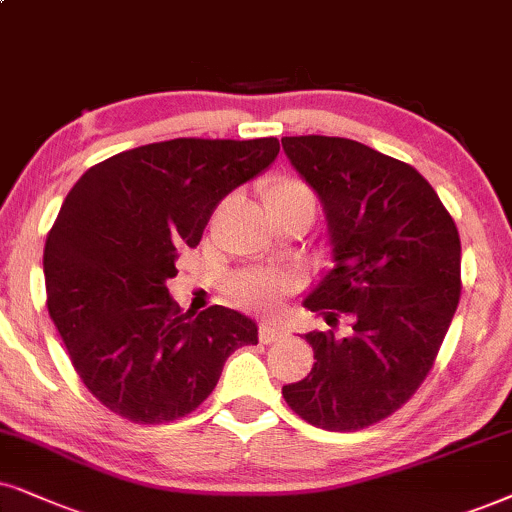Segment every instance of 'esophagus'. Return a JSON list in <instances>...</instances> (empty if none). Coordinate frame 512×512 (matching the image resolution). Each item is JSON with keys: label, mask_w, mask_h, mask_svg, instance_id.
Returning <instances> with one entry per match:
<instances>
[{"label": "esophagus", "mask_w": 512, "mask_h": 512, "mask_svg": "<svg viewBox=\"0 0 512 512\" xmlns=\"http://www.w3.org/2000/svg\"><path fill=\"white\" fill-rule=\"evenodd\" d=\"M281 335H283V331L276 326V323H271V321L260 323V342H264V345H271V342H276Z\"/></svg>", "instance_id": "34e87169"}]
</instances>
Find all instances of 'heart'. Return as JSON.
I'll use <instances>...</instances> for the list:
<instances>
[{"label":"heart","instance_id":"1","mask_svg":"<svg viewBox=\"0 0 512 512\" xmlns=\"http://www.w3.org/2000/svg\"><path fill=\"white\" fill-rule=\"evenodd\" d=\"M262 200L271 217L300 208L314 212V193L297 177L269 179L262 186ZM231 290H234L236 302L243 307L255 309V312H271L293 290V281L276 271H250V274L238 276Z\"/></svg>","mask_w":512,"mask_h":512}]
</instances>
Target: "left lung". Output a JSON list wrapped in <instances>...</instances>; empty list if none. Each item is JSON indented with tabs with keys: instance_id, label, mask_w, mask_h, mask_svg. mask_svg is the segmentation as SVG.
<instances>
[{
	"instance_id": "1",
	"label": "left lung",
	"mask_w": 512,
	"mask_h": 512,
	"mask_svg": "<svg viewBox=\"0 0 512 512\" xmlns=\"http://www.w3.org/2000/svg\"><path fill=\"white\" fill-rule=\"evenodd\" d=\"M283 151L326 210L335 267L304 300L352 316V335H304L307 378L283 385L297 416L357 432L392 416L428 378L461 300V238L416 167L340 137H283Z\"/></svg>"
}]
</instances>
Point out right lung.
Masks as SVG:
<instances>
[{"label": "right lung", "mask_w": 512, "mask_h": 512, "mask_svg": "<svg viewBox=\"0 0 512 512\" xmlns=\"http://www.w3.org/2000/svg\"><path fill=\"white\" fill-rule=\"evenodd\" d=\"M278 148L274 137L158 141L89 167L70 189L44 243L47 309L106 409L141 425L189 416L229 354L257 345L255 321L219 304L184 312L167 278L219 200Z\"/></svg>", "instance_id": "obj_1"}]
</instances>
